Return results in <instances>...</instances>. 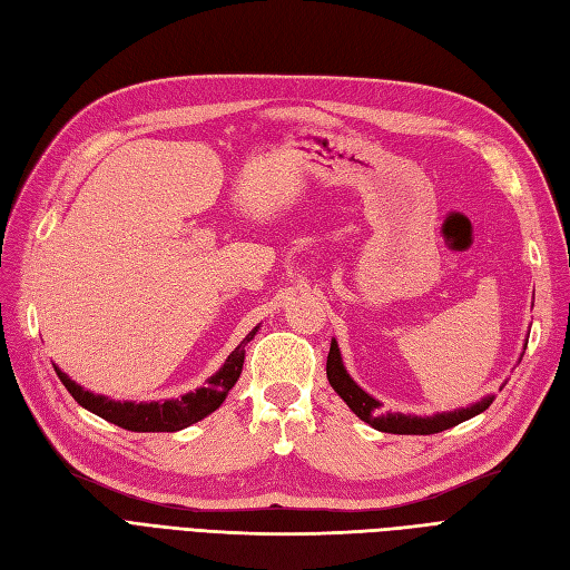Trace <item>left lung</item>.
Returning <instances> with one entry per match:
<instances>
[{"mask_svg":"<svg viewBox=\"0 0 570 570\" xmlns=\"http://www.w3.org/2000/svg\"><path fill=\"white\" fill-rule=\"evenodd\" d=\"M325 373L327 381H331V387L342 396L344 404H347L356 416L373 425L381 433H392V435H433V433H442V430H450L463 421H469L478 413L485 411L494 396H485L465 409H454V411H442V413H433V416H411V413H390L383 411V404L371 396L368 392L361 390L352 375L347 373L342 364V354L337 342H331V352H327V364H325Z\"/></svg>","mask_w":570,"mask_h":570,"instance_id":"obj_1","label":"left lung"}]
</instances>
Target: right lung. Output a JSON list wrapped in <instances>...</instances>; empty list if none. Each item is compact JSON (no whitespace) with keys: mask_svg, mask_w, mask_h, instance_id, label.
Masks as SVG:
<instances>
[{"mask_svg":"<svg viewBox=\"0 0 570 570\" xmlns=\"http://www.w3.org/2000/svg\"><path fill=\"white\" fill-rule=\"evenodd\" d=\"M258 333V325L254 331L237 344L235 352L226 358V364L214 373L204 387L183 394L180 400H164V402H114L109 396L92 394L78 383H73L59 366H55L59 381L63 387L73 394V400L99 419H105L118 428L132 430V433H176L187 425H193L202 419L214 413L223 402H226L228 392L237 383L239 373H243L245 364V344L254 340Z\"/></svg>","mask_w":570,"mask_h":570,"instance_id":"obj_1","label":"right lung"}]
</instances>
